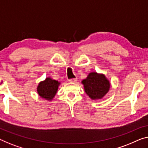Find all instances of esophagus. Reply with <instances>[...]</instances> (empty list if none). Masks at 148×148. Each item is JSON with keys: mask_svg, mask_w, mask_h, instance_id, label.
<instances>
[{"mask_svg": "<svg viewBox=\"0 0 148 148\" xmlns=\"http://www.w3.org/2000/svg\"><path fill=\"white\" fill-rule=\"evenodd\" d=\"M77 81V78H73V79H69V82H71V83H75V82Z\"/></svg>", "mask_w": 148, "mask_h": 148, "instance_id": "esophagus-1", "label": "esophagus"}]
</instances>
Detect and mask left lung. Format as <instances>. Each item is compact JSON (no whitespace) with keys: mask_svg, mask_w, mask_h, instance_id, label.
Instances as JSON below:
<instances>
[{"mask_svg":"<svg viewBox=\"0 0 148 148\" xmlns=\"http://www.w3.org/2000/svg\"><path fill=\"white\" fill-rule=\"evenodd\" d=\"M85 91L92 100L101 99L110 88L108 79L103 73L91 72L85 79L81 81Z\"/></svg>","mask_w":148,"mask_h":148,"instance_id":"8db88e82","label":"left lung"}]
</instances>
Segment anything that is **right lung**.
<instances>
[{
	"label": "right lung",
	"instance_id": "obj_1",
	"mask_svg": "<svg viewBox=\"0 0 148 148\" xmlns=\"http://www.w3.org/2000/svg\"><path fill=\"white\" fill-rule=\"evenodd\" d=\"M60 84V82L52 79L51 77H47L38 84L37 92L42 99L51 101L55 97Z\"/></svg>",
	"mask_w": 148,
	"mask_h": 148
}]
</instances>
